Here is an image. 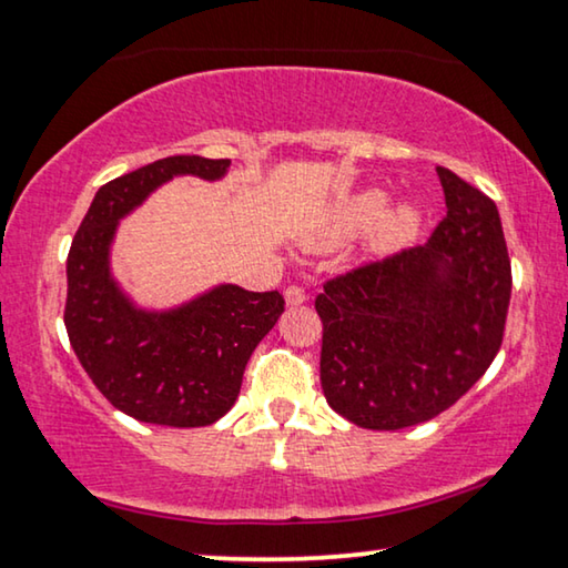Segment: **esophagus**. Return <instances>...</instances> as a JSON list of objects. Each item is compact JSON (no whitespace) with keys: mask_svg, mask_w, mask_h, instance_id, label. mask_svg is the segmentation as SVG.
Wrapping results in <instances>:
<instances>
[{"mask_svg":"<svg viewBox=\"0 0 568 568\" xmlns=\"http://www.w3.org/2000/svg\"><path fill=\"white\" fill-rule=\"evenodd\" d=\"M284 300L290 307H300V304L307 302V292L300 290V286H290V290L284 292Z\"/></svg>","mask_w":568,"mask_h":568,"instance_id":"1","label":"esophagus"}]
</instances>
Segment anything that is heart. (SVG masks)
Instances as JSON below:
<instances>
[{"instance_id":"heart-1","label":"heart","mask_w":568,"mask_h":568,"mask_svg":"<svg viewBox=\"0 0 568 568\" xmlns=\"http://www.w3.org/2000/svg\"><path fill=\"white\" fill-rule=\"evenodd\" d=\"M388 203L390 197L381 187L361 190V193L337 200L333 211L304 239V243L312 251H329L368 231L365 254L375 258L396 254L416 239L424 213L414 200H400L394 205Z\"/></svg>"}]
</instances>
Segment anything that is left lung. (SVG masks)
I'll use <instances>...</instances> for the list:
<instances>
[{"mask_svg":"<svg viewBox=\"0 0 568 568\" xmlns=\"http://www.w3.org/2000/svg\"><path fill=\"white\" fill-rule=\"evenodd\" d=\"M447 217L429 243L327 282L320 378L363 429L429 422L467 394L503 343L510 258L495 203L447 168Z\"/></svg>","mask_w":568,"mask_h":568,"instance_id":"left-lung-1","label":"left lung"}]
</instances>
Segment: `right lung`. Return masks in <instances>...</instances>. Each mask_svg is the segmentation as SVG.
I'll return each instance as SVG.
<instances>
[{"mask_svg": "<svg viewBox=\"0 0 568 568\" xmlns=\"http://www.w3.org/2000/svg\"><path fill=\"white\" fill-rule=\"evenodd\" d=\"M231 160L168 156L99 187L68 254L65 329L95 388L136 422L193 429L231 412L251 353L284 312L278 292L221 282L144 307L113 274L119 225L174 178L217 182Z\"/></svg>", "mask_w": 568, "mask_h": 568, "instance_id": "add662e5", "label": "right lung"}]
</instances>
